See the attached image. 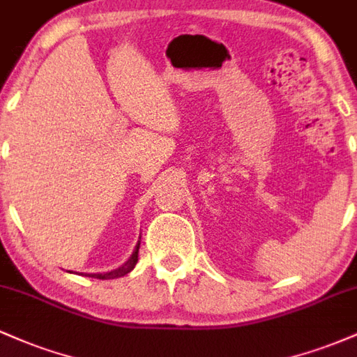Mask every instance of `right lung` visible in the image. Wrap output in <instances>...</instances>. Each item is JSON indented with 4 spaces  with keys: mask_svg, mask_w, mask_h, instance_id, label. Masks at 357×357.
I'll use <instances>...</instances> for the list:
<instances>
[{
    "mask_svg": "<svg viewBox=\"0 0 357 357\" xmlns=\"http://www.w3.org/2000/svg\"><path fill=\"white\" fill-rule=\"evenodd\" d=\"M139 245H141V243H137V247H136V250H134V253H132V255H130L129 260H127L126 264L122 265V267L112 270V272H105V273H87V275L92 277V278H100V280H110V278H117V277H124V275H127V273H129L130 270L136 267V264H137Z\"/></svg>",
    "mask_w": 357,
    "mask_h": 357,
    "instance_id": "add662e5",
    "label": "right lung"
}]
</instances>
